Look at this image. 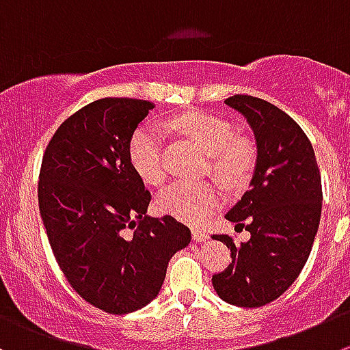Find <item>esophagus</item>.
I'll use <instances>...</instances> for the list:
<instances>
[{
  "mask_svg": "<svg viewBox=\"0 0 350 350\" xmlns=\"http://www.w3.org/2000/svg\"><path fill=\"white\" fill-rule=\"evenodd\" d=\"M192 239L196 242H204L206 239H209V234L206 230H202V228H192Z\"/></svg>",
  "mask_w": 350,
  "mask_h": 350,
  "instance_id": "obj_1",
  "label": "esophagus"
}]
</instances>
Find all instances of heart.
Returning a JSON list of instances; mask_svg holds the SVG:
<instances>
[{
	"label": "heart",
	"mask_w": 350,
	"mask_h": 350,
	"mask_svg": "<svg viewBox=\"0 0 350 350\" xmlns=\"http://www.w3.org/2000/svg\"><path fill=\"white\" fill-rule=\"evenodd\" d=\"M172 125L209 152V166L218 180L228 187L242 185L256 163L254 144L234 134L228 120L208 111H187L172 120ZM129 159L139 177L149 185H161L166 178L163 132L154 125L135 129L129 141ZM221 202L218 187L211 182L180 180L159 194L158 208L165 215L187 223H201Z\"/></svg>",
	"instance_id": "b5f03b06"
}]
</instances>
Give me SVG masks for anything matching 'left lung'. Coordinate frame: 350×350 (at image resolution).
Returning <instances> with one entry per match:
<instances>
[{"mask_svg": "<svg viewBox=\"0 0 350 350\" xmlns=\"http://www.w3.org/2000/svg\"><path fill=\"white\" fill-rule=\"evenodd\" d=\"M225 105L247 118L258 161L251 189L227 213L251 239L237 247L230 235H213L230 247L232 262L211 282L228 304L259 308L280 297L308 261L321 216V175L308 135L287 113L244 94Z\"/></svg>", "mask_w": 350, "mask_h": 350, "instance_id": "1", "label": "left lung"}]
</instances>
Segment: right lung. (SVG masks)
Here are the masks:
<instances>
[{
    "instance_id": "obj_1",
    "label": "right lung",
    "mask_w": 350,
    "mask_h": 350,
    "mask_svg": "<svg viewBox=\"0 0 350 350\" xmlns=\"http://www.w3.org/2000/svg\"><path fill=\"white\" fill-rule=\"evenodd\" d=\"M151 101L105 98L70 115L42 154L39 211L72 288L111 314L137 311L161 288L170 258L191 242L173 216L146 215L151 194L129 141Z\"/></svg>"
}]
</instances>
